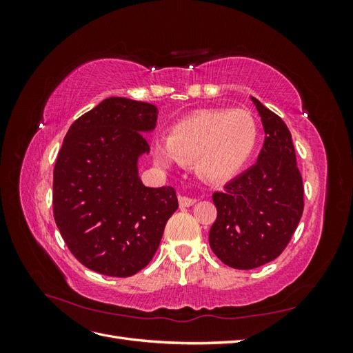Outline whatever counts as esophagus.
I'll return each mask as SVG.
<instances>
[{"label":"esophagus","instance_id":"obj_1","mask_svg":"<svg viewBox=\"0 0 353 353\" xmlns=\"http://www.w3.org/2000/svg\"><path fill=\"white\" fill-rule=\"evenodd\" d=\"M196 201H197V200L193 199V197L179 196V206H181V208H190V206H193Z\"/></svg>","mask_w":353,"mask_h":353}]
</instances>
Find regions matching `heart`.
I'll use <instances>...</instances> for the list:
<instances>
[{
    "label": "heart",
    "mask_w": 353,
    "mask_h": 353,
    "mask_svg": "<svg viewBox=\"0 0 353 353\" xmlns=\"http://www.w3.org/2000/svg\"><path fill=\"white\" fill-rule=\"evenodd\" d=\"M259 140V128L250 112L200 110L178 122L166 141L154 145L160 165L193 160L196 174L209 183H223L248 165Z\"/></svg>",
    "instance_id": "obj_1"
}]
</instances>
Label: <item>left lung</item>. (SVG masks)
Instances as JSON below:
<instances>
[{"mask_svg": "<svg viewBox=\"0 0 353 353\" xmlns=\"http://www.w3.org/2000/svg\"><path fill=\"white\" fill-rule=\"evenodd\" d=\"M250 99L265 131L258 162L212 196L218 216L209 231L210 249L236 270H253L279 258L303 213L292 134L280 116Z\"/></svg>", "mask_w": 353, "mask_h": 353, "instance_id": "obj_1", "label": "left lung"}]
</instances>
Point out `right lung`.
Masks as SVG:
<instances>
[{
  "label": "right lung",
  "mask_w": 353,
  "mask_h": 353,
  "mask_svg": "<svg viewBox=\"0 0 353 353\" xmlns=\"http://www.w3.org/2000/svg\"><path fill=\"white\" fill-rule=\"evenodd\" d=\"M157 108L109 97L72 123L54 166L52 208L69 250L83 266L131 276L154 256L178 209L172 187L150 188L138 175Z\"/></svg>",
  "instance_id": "obj_1"
}]
</instances>
